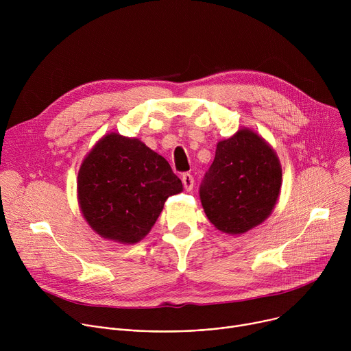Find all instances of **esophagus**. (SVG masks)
<instances>
[{
  "label": "esophagus",
  "instance_id": "esophagus-1",
  "mask_svg": "<svg viewBox=\"0 0 351 351\" xmlns=\"http://www.w3.org/2000/svg\"><path fill=\"white\" fill-rule=\"evenodd\" d=\"M182 182H183V186H184V189L187 191H190L193 189V186H194V178H193V175H190L187 172L182 175Z\"/></svg>",
  "mask_w": 351,
  "mask_h": 351
}]
</instances>
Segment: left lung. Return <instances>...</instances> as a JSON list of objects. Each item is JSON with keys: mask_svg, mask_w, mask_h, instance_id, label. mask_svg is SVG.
Segmentation results:
<instances>
[{"mask_svg": "<svg viewBox=\"0 0 351 351\" xmlns=\"http://www.w3.org/2000/svg\"><path fill=\"white\" fill-rule=\"evenodd\" d=\"M282 184L276 153L258 134L241 129L217 145L215 158L199 186L211 223L240 234L272 213Z\"/></svg>", "mask_w": 351, "mask_h": 351, "instance_id": "obj_1", "label": "left lung"}]
</instances>
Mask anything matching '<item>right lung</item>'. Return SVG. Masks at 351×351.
<instances>
[{
  "label": "right lung",
  "instance_id": "obj_1",
  "mask_svg": "<svg viewBox=\"0 0 351 351\" xmlns=\"http://www.w3.org/2000/svg\"><path fill=\"white\" fill-rule=\"evenodd\" d=\"M183 190L168 161L137 138L110 133L84 158L77 175L79 204L99 236L140 241L158 219L167 198Z\"/></svg>",
  "mask_w": 351,
  "mask_h": 351
}]
</instances>
